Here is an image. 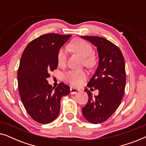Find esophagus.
<instances>
[{"label":"esophagus","instance_id":"esophagus-1","mask_svg":"<svg viewBox=\"0 0 146 146\" xmlns=\"http://www.w3.org/2000/svg\"><path fill=\"white\" fill-rule=\"evenodd\" d=\"M78 91H79L78 89L75 88H74V87H70V94H74L77 93Z\"/></svg>","mask_w":146,"mask_h":146}]
</instances>
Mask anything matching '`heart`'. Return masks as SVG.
<instances>
[{
    "label": "heart",
    "mask_w": 146,
    "mask_h": 146,
    "mask_svg": "<svg viewBox=\"0 0 146 146\" xmlns=\"http://www.w3.org/2000/svg\"><path fill=\"white\" fill-rule=\"evenodd\" d=\"M68 48L84 58V64L86 66H92L94 64V50L92 46L88 42L81 38H76L70 43ZM66 49L61 48L57 54V61L58 65H64L66 62ZM86 77L87 74L84 70H70L64 75L65 80L75 86L80 85Z\"/></svg>",
    "instance_id": "heart-1"
}]
</instances>
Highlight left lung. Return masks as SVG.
<instances>
[{
	"mask_svg": "<svg viewBox=\"0 0 146 146\" xmlns=\"http://www.w3.org/2000/svg\"><path fill=\"white\" fill-rule=\"evenodd\" d=\"M81 37L97 47L99 56L98 66L87 84L91 91L98 90L99 94L92 97V92L85 89L88 101L82 109V114L90 123H100L107 120L121 104L126 80L124 58L119 48L106 38Z\"/></svg>",
	"mask_w": 146,
	"mask_h": 146,
	"instance_id": "8db88e82",
	"label": "left lung"
}]
</instances>
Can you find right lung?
Wrapping results in <instances>:
<instances>
[{
	"label": "right lung",
	"mask_w": 146,
	"mask_h": 146,
	"mask_svg": "<svg viewBox=\"0 0 146 146\" xmlns=\"http://www.w3.org/2000/svg\"><path fill=\"white\" fill-rule=\"evenodd\" d=\"M71 35L49 33L31 41L22 54L18 70V86L22 102L34 120L48 123L59 114L60 100L70 93L62 82L54 88L47 78L57 68V54Z\"/></svg>",
	"instance_id": "add662e5"
}]
</instances>
